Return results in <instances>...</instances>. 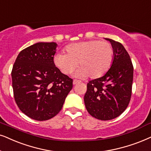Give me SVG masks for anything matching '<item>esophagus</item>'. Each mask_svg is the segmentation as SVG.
Listing matches in <instances>:
<instances>
[{
  "instance_id": "obj_1",
  "label": "esophagus",
  "mask_w": 151,
  "mask_h": 151,
  "mask_svg": "<svg viewBox=\"0 0 151 151\" xmlns=\"http://www.w3.org/2000/svg\"><path fill=\"white\" fill-rule=\"evenodd\" d=\"M80 83V80H73V85H76V84H78V83Z\"/></svg>"
}]
</instances>
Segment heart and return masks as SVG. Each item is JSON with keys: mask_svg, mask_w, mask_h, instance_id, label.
<instances>
[{"mask_svg": "<svg viewBox=\"0 0 151 151\" xmlns=\"http://www.w3.org/2000/svg\"><path fill=\"white\" fill-rule=\"evenodd\" d=\"M65 52L56 54L54 63L65 74L73 72L79 62L80 68L76 76L91 78L101 77L107 71L113 62L114 50L109 43L91 40L75 43L66 46Z\"/></svg>", "mask_w": 151, "mask_h": 151, "instance_id": "obj_1", "label": "heart"}]
</instances>
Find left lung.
Segmentation results:
<instances>
[{
	"instance_id": "8db88e82",
	"label": "left lung",
	"mask_w": 151,
	"mask_h": 151,
	"mask_svg": "<svg viewBox=\"0 0 151 151\" xmlns=\"http://www.w3.org/2000/svg\"><path fill=\"white\" fill-rule=\"evenodd\" d=\"M111 43L114 58L104 76L90 80L84 97L90 115L107 121L121 115L127 108L132 94L133 66L130 55L121 43L105 38Z\"/></svg>"
}]
</instances>
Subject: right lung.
<instances>
[{
    "label": "right lung",
    "instance_id": "obj_1",
    "mask_svg": "<svg viewBox=\"0 0 151 151\" xmlns=\"http://www.w3.org/2000/svg\"><path fill=\"white\" fill-rule=\"evenodd\" d=\"M58 44L39 42L19 52L12 71L14 97L23 113L46 121L60 112L73 80L54 64Z\"/></svg>",
    "mask_w": 151,
    "mask_h": 151
}]
</instances>
